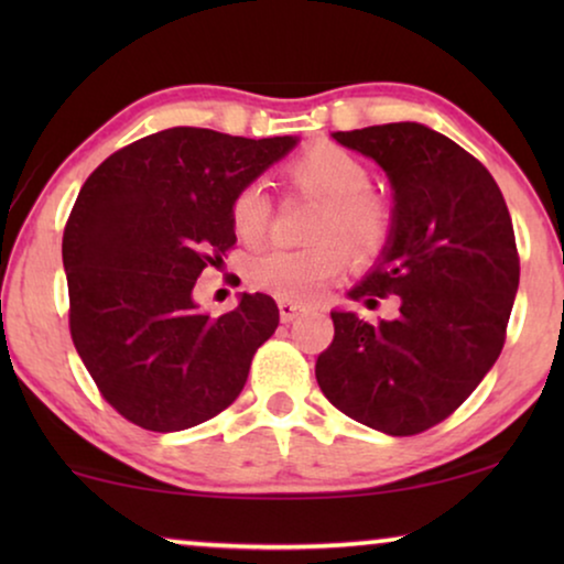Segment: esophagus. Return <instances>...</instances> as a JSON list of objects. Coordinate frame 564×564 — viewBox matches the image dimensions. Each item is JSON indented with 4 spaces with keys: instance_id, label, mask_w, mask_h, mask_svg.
<instances>
[{
    "instance_id": "esophagus-1",
    "label": "esophagus",
    "mask_w": 564,
    "mask_h": 564,
    "mask_svg": "<svg viewBox=\"0 0 564 564\" xmlns=\"http://www.w3.org/2000/svg\"><path fill=\"white\" fill-rule=\"evenodd\" d=\"M280 318H282V323H290V321H295L300 313H303V305L300 303H292V300H280Z\"/></svg>"
}]
</instances>
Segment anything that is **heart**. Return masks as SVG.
Here are the masks:
<instances>
[{"instance_id":"heart-1","label":"heart","mask_w":564,"mask_h":564,"mask_svg":"<svg viewBox=\"0 0 564 564\" xmlns=\"http://www.w3.org/2000/svg\"><path fill=\"white\" fill-rule=\"evenodd\" d=\"M288 176L300 192L321 199L313 243L300 249H269L249 261L246 276L267 295L311 303L346 269V249L375 259L392 236V207L375 195L372 172L359 156L336 143H315L288 164ZM269 195L261 182L246 184L230 203V226L246 243H259L269 228Z\"/></svg>"}]
</instances>
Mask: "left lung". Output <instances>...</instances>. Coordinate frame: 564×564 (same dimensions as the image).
Masks as SVG:
<instances>
[{"label":"left lung","instance_id":"left-lung-1","mask_svg":"<svg viewBox=\"0 0 564 564\" xmlns=\"http://www.w3.org/2000/svg\"><path fill=\"white\" fill-rule=\"evenodd\" d=\"M375 159L392 184V236L349 290L375 305L398 295L395 321L334 311V341L315 361L330 403L390 436L421 434L457 411L496 365L519 290V251L488 169L421 122L334 133Z\"/></svg>","mask_w":564,"mask_h":564}]
</instances>
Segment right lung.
Listing matches in <instances>:
<instances>
[{"mask_svg":"<svg viewBox=\"0 0 564 564\" xmlns=\"http://www.w3.org/2000/svg\"><path fill=\"white\" fill-rule=\"evenodd\" d=\"M297 138L169 128L107 156L64 228L68 328L102 398L135 426H197L241 395L280 311L243 292L199 313L192 290L234 249L230 203Z\"/></svg>","mask_w":564,"mask_h":564,"instance_id":"add662e5","label":"right lung"}]
</instances>
